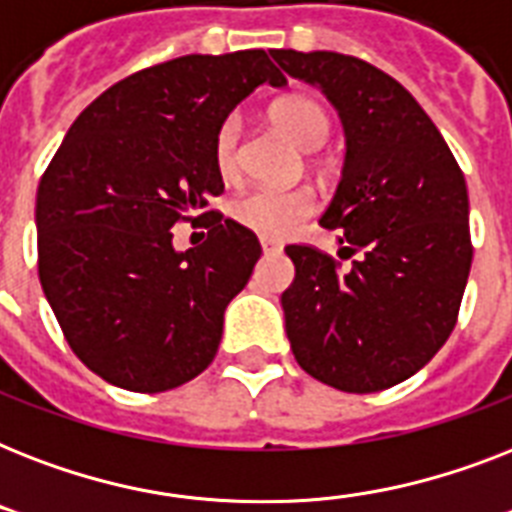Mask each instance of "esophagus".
Masks as SVG:
<instances>
[{
	"label": "esophagus",
	"mask_w": 512,
	"mask_h": 512,
	"mask_svg": "<svg viewBox=\"0 0 512 512\" xmlns=\"http://www.w3.org/2000/svg\"><path fill=\"white\" fill-rule=\"evenodd\" d=\"M260 247H263L265 252H268V249H279L281 244L276 239H268V236H263V239H260Z\"/></svg>",
	"instance_id": "esophagus-1"
}]
</instances>
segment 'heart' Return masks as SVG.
<instances>
[{
  "label": "heart",
  "mask_w": 512,
  "mask_h": 512,
  "mask_svg": "<svg viewBox=\"0 0 512 512\" xmlns=\"http://www.w3.org/2000/svg\"><path fill=\"white\" fill-rule=\"evenodd\" d=\"M271 119L281 135H287L297 148L313 151L324 143L329 132V119L324 108L311 98H287L279 100L271 108ZM215 167L223 180H233L241 170V122L239 116H228L215 132ZM316 199L311 191L295 188H252L231 201V217L241 228L252 233L281 239L303 223L305 217L313 215Z\"/></svg>",
  "instance_id": "heart-1"
}]
</instances>
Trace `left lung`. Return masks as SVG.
Segmentation results:
<instances>
[{
  "label": "left lung",
  "mask_w": 512,
  "mask_h": 512,
  "mask_svg": "<svg viewBox=\"0 0 512 512\" xmlns=\"http://www.w3.org/2000/svg\"><path fill=\"white\" fill-rule=\"evenodd\" d=\"M319 87L345 130V164L321 215L350 268L289 244L295 281L281 308L297 364L345 393H377L420 372L457 324L473 247L468 185L446 140L406 87L340 52L273 50Z\"/></svg>",
  "instance_id": "1"
}]
</instances>
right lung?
I'll use <instances>...</instances> for the list:
<instances>
[{"label": "right lung", "mask_w": 512, "mask_h": 512, "mask_svg": "<svg viewBox=\"0 0 512 512\" xmlns=\"http://www.w3.org/2000/svg\"><path fill=\"white\" fill-rule=\"evenodd\" d=\"M287 76L265 50L183 55L108 87L52 156L36 191L44 297L84 366L162 393L212 364L223 313L260 257L255 233L215 212L207 241L172 225L223 193L215 132L260 84Z\"/></svg>", "instance_id": "right-lung-1"}]
</instances>
